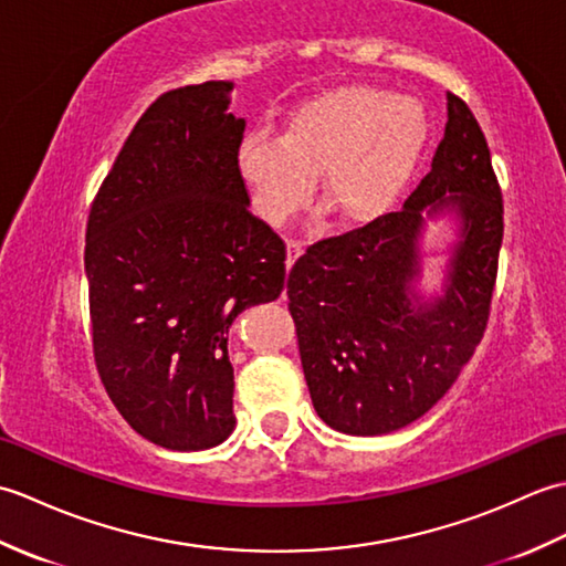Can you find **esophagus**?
Here are the masks:
<instances>
[{"mask_svg": "<svg viewBox=\"0 0 566 566\" xmlns=\"http://www.w3.org/2000/svg\"><path fill=\"white\" fill-rule=\"evenodd\" d=\"M302 252H304L302 240H290V243H286V268H292L294 260L302 255Z\"/></svg>", "mask_w": 566, "mask_h": 566, "instance_id": "obj_1", "label": "esophagus"}]
</instances>
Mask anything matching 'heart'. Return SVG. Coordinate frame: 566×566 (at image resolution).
Wrapping results in <instances>:
<instances>
[{"instance_id": "b5f03b06", "label": "heart", "mask_w": 566, "mask_h": 566, "mask_svg": "<svg viewBox=\"0 0 566 566\" xmlns=\"http://www.w3.org/2000/svg\"><path fill=\"white\" fill-rule=\"evenodd\" d=\"M420 102L375 84H347L298 104L284 134L252 130L238 175L272 226L302 211L321 172V197L340 223L365 226L394 209L428 143Z\"/></svg>"}]
</instances>
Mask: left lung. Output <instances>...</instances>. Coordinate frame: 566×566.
Wrapping results in <instances>:
<instances>
[{"label":"left lung","mask_w":566,"mask_h":566,"mask_svg":"<svg viewBox=\"0 0 566 566\" xmlns=\"http://www.w3.org/2000/svg\"><path fill=\"white\" fill-rule=\"evenodd\" d=\"M461 219L446 294L426 305L422 213ZM503 240V199L486 138L448 92L430 172L401 211L308 245L286 280L298 355L316 413L347 436H384L436 406L482 343Z\"/></svg>","instance_id":"obj_1"}]
</instances>
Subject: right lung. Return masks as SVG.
Listing matches in <instances>:
<instances>
[{"instance_id": "right-lung-1", "label": "right lung", "mask_w": 566, "mask_h": 566, "mask_svg": "<svg viewBox=\"0 0 566 566\" xmlns=\"http://www.w3.org/2000/svg\"><path fill=\"white\" fill-rule=\"evenodd\" d=\"M233 82L160 94L92 201L84 245L94 363L118 413L167 450L235 428L228 328L284 290V240L252 216Z\"/></svg>"}]
</instances>
